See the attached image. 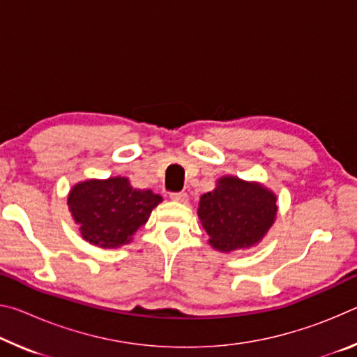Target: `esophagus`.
<instances>
[{"instance_id":"34e87169","label":"esophagus","mask_w":357,"mask_h":357,"mask_svg":"<svg viewBox=\"0 0 357 357\" xmlns=\"http://www.w3.org/2000/svg\"><path fill=\"white\" fill-rule=\"evenodd\" d=\"M170 198L173 202H178V203H187L189 200V197H187L185 192H178V193H172Z\"/></svg>"}]
</instances>
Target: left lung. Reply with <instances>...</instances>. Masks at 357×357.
I'll return each instance as SVG.
<instances>
[{"label":"left lung","mask_w":357,"mask_h":357,"mask_svg":"<svg viewBox=\"0 0 357 357\" xmlns=\"http://www.w3.org/2000/svg\"><path fill=\"white\" fill-rule=\"evenodd\" d=\"M275 202L277 195L264 184L227 174L202 195L197 214L209 245L229 253L261 243L275 222Z\"/></svg>","instance_id":"8db88e82"}]
</instances>
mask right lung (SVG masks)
<instances>
[{
    "instance_id": "1",
    "label": "right lung",
    "mask_w": 357,
    "mask_h": 357,
    "mask_svg": "<svg viewBox=\"0 0 357 357\" xmlns=\"http://www.w3.org/2000/svg\"><path fill=\"white\" fill-rule=\"evenodd\" d=\"M159 203L160 195L135 189L124 176L84 179L72 187L68 195L72 219L83 239L100 249L129 244Z\"/></svg>"
}]
</instances>
